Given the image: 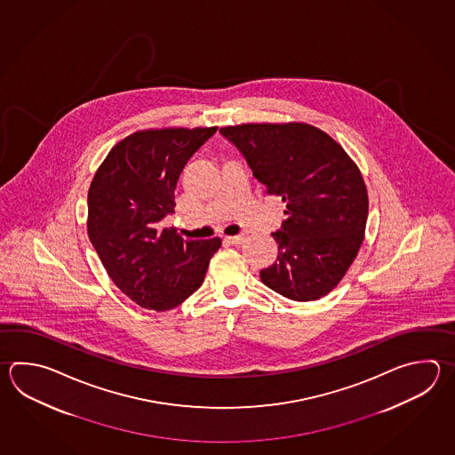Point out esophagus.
Here are the masks:
<instances>
[{"label": "esophagus", "mask_w": 455, "mask_h": 455, "mask_svg": "<svg viewBox=\"0 0 455 455\" xmlns=\"http://www.w3.org/2000/svg\"><path fill=\"white\" fill-rule=\"evenodd\" d=\"M227 242L232 244H240L244 242V235H235V236H227Z\"/></svg>", "instance_id": "1"}]
</instances>
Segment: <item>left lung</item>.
<instances>
[{
	"mask_svg": "<svg viewBox=\"0 0 455 455\" xmlns=\"http://www.w3.org/2000/svg\"><path fill=\"white\" fill-rule=\"evenodd\" d=\"M267 195L282 197L287 220L272 233L277 260L260 270L266 287L313 301L337 287L362 246L368 193L352 158L307 123L220 128Z\"/></svg>",
	"mask_w": 455,
	"mask_h": 455,
	"instance_id": "left-lung-1",
	"label": "left lung"
}]
</instances>
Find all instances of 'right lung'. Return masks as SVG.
<instances>
[{
  "mask_svg": "<svg viewBox=\"0 0 455 455\" xmlns=\"http://www.w3.org/2000/svg\"><path fill=\"white\" fill-rule=\"evenodd\" d=\"M217 128L138 131L118 142L89 188L87 233L121 291L148 309L181 305L204 282L222 240H183L162 220L175 212L186 162Z\"/></svg>",
  "mask_w": 455,
  "mask_h": 455,
  "instance_id": "1",
  "label": "right lung"
}]
</instances>
